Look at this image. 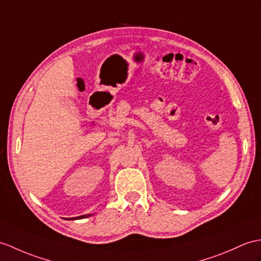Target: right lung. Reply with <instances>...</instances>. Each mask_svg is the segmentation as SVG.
<instances>
[{
  "instance_id": "add662e5",
  "label": "right lung",
  "mask_w": 261,
  "mask_h": 261,
  "mask_svg": "<svg viewBox=\"0 0 261 261\" xmlns=\"http://www.w3.org/2000/svg\"><path fill=\"white\" fill-rule=\"evenodd\" d=\"M92 215H84V216H80V217H76V219H82V218H87V217H90Z\"/></svg>"
}]
</instances>
